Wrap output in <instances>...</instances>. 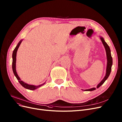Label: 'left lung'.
Wrapping results in <instances>:
<instances>
[{
	"mask_svg": "<svg viewBox=\"0 0 122 122\" xmlns=\"http://www.w3.org/2000/svg\"><path fill=\"white\" fill-rule=\"evenodd\" d=\"M100 40L103 43V46L105 47V50H106V56H107V68H106V73L105 76H104V78L102 80L99 84L97 85V88L99 87L102 85H103L104 84V82L105 81L108 79V76H109L111 71V68L112 66V64H113V61H112V57L111 56V50L110 49L109 46H108V45L107 44V43L105 41L104 38L102 37H100ZM96 89L95 87H93L90 89H85L84 91H92Z\"/></svg>",
	"mask_w": 122,
	"mask_h": 122,
	"instance_id": "left-lung-1",
	"label": "left lung"
}]
</instances>
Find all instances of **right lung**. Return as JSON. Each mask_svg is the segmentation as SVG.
Returning a JSON list of instances; mask_svg holds the SVG:
<instances>
[{
	"instance_id": "1",
	"label": "right lung",
	"mask_w": 122,
	"mask_h": 122,
	"mask_svg": "<svg viewBox=\"0 0 122 122\" xmlns=\"http://www.w3.org/2000/svg\"><path fill=\"white\" fill-rule=\"evenodd\" d=\"M22 41V40L20 41V42H19L17 46H16V47H15V48L14 49L13 52V54H12V59H13V61H12V69H13V71L14 74L15 76L16 77L17 79L18 80V81H19V83L25 88H27L28 89H30V90H35V89H36L37 88H38V87H41V86H43L44 84H45L44 82V84H41V85L39 86H34V85H30L29 84H26L25 82H24L23 81H21V80L20 79V77L18 76L17 72H16V54H17V51L18 50V49L19 48V47L20 46V45L21 44V42Z\"/></svg>"
}]
</instances>
